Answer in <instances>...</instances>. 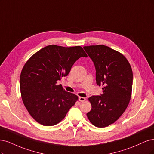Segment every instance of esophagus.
Returning <instances> with one entry per match:
<instances>
[{"mask_svg":"<svg viewBox=\"0 0 154 154\" xmlns=\"http://www.w3.org/2000/svg\"><path fill=\"white\" fill-rule=\"evenodd\" d=\"M79 100L80 101V102H84L86 100V98H84V97H80L79 98Z\"/></svg>","mask_w":154,"mask_h":154,"instance_id":"34e87169","label":"esophagus"}]
</instances>
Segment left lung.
I'll list each match as a JSON object with an SVG mask.
<instances>
[{
    "instance_id": "8db88e82",
    "label": "left lung",
    "mask_w": 154,
    "mask_h": 154,
    "mask_svg": "<svg viewBox=\"0 0 154 154\" xmlns=\"http://www.w3.org/2000/svg\"><path fill=\"white\" fill-rule=\"evenodd\" d=\"M83 48L95 64L97 85L103 86L100 96L88 98L91 110L86 115L94 126L106 127L118 120L129 103L132 70L127 58L110 47L98 45Z\"/></svg>"
}]
</instances>
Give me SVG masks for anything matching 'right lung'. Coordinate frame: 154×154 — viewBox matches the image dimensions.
Here are the masks:
<instances>
[{
	"instance_id": "obj_1",
	"label": "right lung",
	"mask_w": 154,
	"mask_h": 154,
	"mask_svg": "<svg viewBox=\"0 0 154 154\" xmlns=\"http://www.w3.org/2000/svg\"><path fill=\"white\" fill-rule=\"evenodd\" d=\"M81 57H88L81 46L51 45L34 54L24 64L20 78L21 97L29 115L41 125H56L78 100L76 95L57 83L68 75Z\"/></svg>"
}]
</instances>
